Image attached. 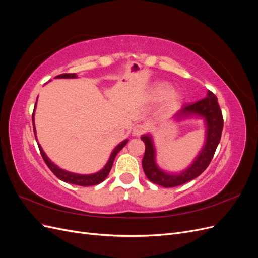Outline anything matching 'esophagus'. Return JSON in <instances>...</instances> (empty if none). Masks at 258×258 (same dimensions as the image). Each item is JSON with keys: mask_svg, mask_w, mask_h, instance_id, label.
Segmentation results:
<instances>
[{"mask_svg": "<svg viewBox=\"0 0 258 258\" xmlns=\"http://www.w3.org/2000/svg\"><path fill=\"white\" fill-rule=\"evenodd\" d=\"M144 132V128L141 126V124H138L134 128V135L135 136H141Z\"/></svg>", "mask_w": 258, "mask_h": 258, "instance_id": "esophagus-1", "label": "esophagus"}]
</instances>
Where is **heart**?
<instances>
[{
	"label": "heart",
	"mask_w": 258,
	"mask_h": 258,
	"mask_svg": "<svg viewBox=\"0 0 258 258\" xmlns=\"http://www.w3.org/2000/svg\"><path fill=\"white\" fill-rule=\"evenodd\" d=\"M170 86L167 84H158L156 85V87L153 90V98L154 99H160L165 98V105L166 106H173L175 105L178 100H179V96L177 92H170Z\"/></svg>",
	"instance_id": "heart-1"
}]
</instances>
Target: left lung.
<instances>
[{
    "label": "left lung",
    "instance_id": "obj_1",
    "mask_svg": "<svg viewBox=\"0 0 258 258\" xmlns=\"http://www.w3.org/2000/svg\"><path fill=\"white\" fill-rule=\"evenodd\" d=\"M199 117L206 123V142L202 150L195 158L191 165L179 173H169L160 169L156 162V150L153 138L151 135H143L141 140L145 144V153L142 159V167L144 173L152 183L162 187H175L199 176L210 165L216 147L221 141L222 130L224 126L223 115L217 103V98L210 90L207 97L192 104L184 105L173 118L182 120Z\"/></svg>",
    "mask_w": 258,
    "mask_h": 258
}]
</instances>
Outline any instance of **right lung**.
I'll return each instance as SVG.
<instances>
[{"label": "right lung", "instance_id": "right-lung-1", "mask_svg": "<svg viewBox=\"0 0 258 258\" xmlns=\"http://www.w3.org/2000/svg\"><path fill=\"white\" fill-rule=\"evenodd\" d=\"M76 74H69V73H64V74H60L58 76L54 77V79H76ZM35 107H36V102L34 105V111L32 114V121H33V130H34V135H35V139H36V142H37V138H36V131H35V126H34V112H35ZM128 143V140H123L122 142H120L118 145H117L113 152L111 153L110 158H108L106 165L101 169L100 171L96 173H92V174H77V173H72V172H69V171H66L63 169H60L58 166L54 165V163L47 157V155L45 154V152L43 151L42 146L40 145V143H37L38 148H40V152L42 157L44 159V161L46 162V165L48 166V168L52 171V173L56 175L58 178H60L61 181L70 183V184H74V185H79V186H92V185H97L100 184L101 182H103L104 179L106 178V176L110 173V171L112 169L113 166V162L114 159L116 157V155L118 154L121 148Z\"/></svg>", "mask_w": 258, "mask_h": 258}]
</instances>
